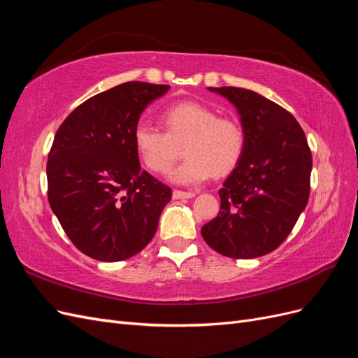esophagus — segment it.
<instances>
[{
	"label": "esophagus",
	"instance_id": "34e87169",
	"mask_svg": "<svg viewBox=\"0 0 358 358\" xmlns=\"http://www.w3.org/2000/svg\"><path fill=\"white\" fill-rule=\"evenodd\" d=\"M192 197H196V192H192V191H179V189L173 191V199H175V200L192 199Z\"/></svg>",
	"mask_w": 358,
	"mask_h": 358
}]
</instances>
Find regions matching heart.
<instances>
[{"label": "heart", "instance_id": "b5f03b06", "mask_svg": "<svg viewBox=\"0 0 358 358\" xmlns=\"http://www.w3.org/2000/svg\"><path fill=\"white\" fill-rule=\"evenodd\" d=\"M166 133L138 124L133 145L142 164L155 175H164L180 154L183 159L170 179L194 185L212 176H225L239 164L246 146L243 125L234 116H218L212 107L199 101H180L162 112Z\"/></svg>", "mask_w": 358, "mask_h": 358}]
</instances>
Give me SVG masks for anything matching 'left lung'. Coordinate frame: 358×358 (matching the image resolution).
Here are the masks:
<instances>
[{"instance_id": "1", "label": "left lung", "mask_w": 358, "mask_h": 358, "mask_svg": "<svg viewBox=\"0 0 358 358\" xmlns=\"http://www.w3.org/2000/svg\"><path fill=\"white\" fill-rule=\"evenodd\" d=\"M209 91L236 107L246 146L220 189L221 210L201 227V236L225 257H262L287 239L308 204L312 170L308 140L296 117L263 95L234 86Z\"/></svg>"}]
</instances>
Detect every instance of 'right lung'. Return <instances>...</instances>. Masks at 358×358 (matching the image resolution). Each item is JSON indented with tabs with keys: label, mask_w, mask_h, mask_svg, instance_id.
Returning <instances> with one entry per match:
<instances>
[{
	"label": "right lung",
	"mask_w": 358,
	"mask_h": 358,
	"mask_svg": "<svg viewBox=\"0 0 358 358\" xmlns=\"http://www.w3.org/2000/svg\"><path fill=\"white\" fill-rule=\"evenodd\" d=\"M169 85L127 82L67 116L48 158V199L80 252L122 262L152 241L171 189L140 169L133 131Z\"/></svg>",
	"instance_id": "right-lung-1"
}]
</instances>
